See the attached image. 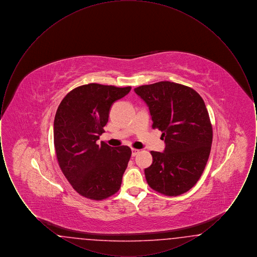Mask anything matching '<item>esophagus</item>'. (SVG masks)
Returning <instances> with one entry per match:
<instances>
[{"mask_svg":"<svg viewBox=\"0 0 257 257\" xmlns=\"http://www.w3.org/2000/svg\"><path fill=\"white\" fill-rule=\"evenodd\" d=\"M139 152H140V150H139V149L132 148V156H133V157H135L137 154H139Z\"/></svg>","mask_w":257,"mask_h":257,"instance_id":"esophagus-1","label":"esophagus"}]
</instances>
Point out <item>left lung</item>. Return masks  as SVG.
Wrapping results in <instances>:
<instances>
[{
	"label": "left lung",
	"instance_id": "left-lung-1",
	"mask_svg": "<svg viewBox=\"0 0 257 257\" xmlns=\"http://www.w3.org/2000/svg\"><path fill=\"white\" fill-rule=\"evenodd\" d=\"M134 90L147 103L152 127L166 143L164 152H150L147 184L165 196L182 195L198 181L210 155L213 130L205 103L192 87L169 81Z\"/></svg>",
	"mask_w": 257,
	"mask_h": 257
}]
</instances>
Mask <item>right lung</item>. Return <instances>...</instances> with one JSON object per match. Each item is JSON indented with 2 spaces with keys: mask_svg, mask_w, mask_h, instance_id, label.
<instances>
[{
  "mask_svg": "<svg viewBox=\"0 0 257 257\" xmlns=\"http://www.w3.org/2000/svg\"><path fill=\"white\" fill-rule=\"evenodd\" d=\"M131 86L100 84L78 86L68 92L54 120V146L62 173L81 196L102 200L121 186L132 151L130 147L96 144L109 120L112 103Z\"/></svg>",
  "mask_w": 257,
  "mask_h": 257,
  "instance_id": "right-lung-1",
  "label": "right lung"
}]
</instances>
